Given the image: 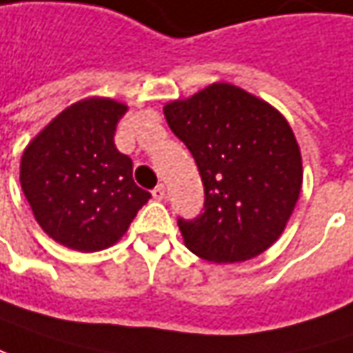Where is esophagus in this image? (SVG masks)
<instances>
[{"label": "esophagus", "instance_id": "34e87169", "mask_svg": "<svg viewBox=\"0 0 353 353\" xmlns=\"http://www.w3.org/2000/svg\"><path fill=\"white\" fill-rule=\"evenodd\" d=\"M152 196H154V199H157V201H161V199L165 197V185H161V183H159L156 190L152 192Z\"/></svg>", "mask_w": 353, "mask_h": 353}]
</instances>
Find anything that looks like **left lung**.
I'll list each match as a JSON object with an SVG mask.
<instances>
[{
  "instance_id": "left-lung-1",
  "label": "left lung",
  "mask_w": 353,
  "mask_h": 353,
  "mask_svg": "<svg viewBox=\"0 0 353 353\" xmlns=\"http://www.w3.org/2000/svg\"><path fill=\"white\" fill-rule=\"evenodd\" d=\"M203 181V214L177 219L190 252L214 263L263 254L285 230L303 181L298 139L268 101L232 83H212L163 105Z\"/></svg>"
}]
</instances>
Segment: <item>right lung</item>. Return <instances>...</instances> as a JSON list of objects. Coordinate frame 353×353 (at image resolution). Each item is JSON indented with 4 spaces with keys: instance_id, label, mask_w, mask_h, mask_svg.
Listing matches in <instances>:
<instances>
[{
    "instance_id": "add662e5",
    "label": "right lung",
    "mask_w": 353,
    "mask_h": 353,
    "mask_svg": "<svg viewBox=\"0 0 353 353\" xmlns=\"http://www.w3.org/2000/svg\"><path fill=\"white\" fill-rule=\"evenodd\" d=\"M125 112V103L110 97L79 99L23 150L19 181L35 221L75 252L117 243L152 197L135 185L132 159L114 143Z\"/></svg>"
}]
</instances>
